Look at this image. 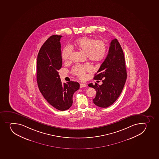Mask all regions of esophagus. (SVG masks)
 Listing matches in <instances>:
<instances>
[{
  "label": "esophagus",
  "mask_w": 159,
  "mask_h": 159,
  "mask_svg": "<svg viewBox=\"0 0 159 159\" xmlns=\"http://www.w3.org/2000/svg\"><path fill=\"white\" fill-rule=\"evenodd\" d=\"M87 86V84H86V83H80V88H84V87H86Z\"/></svg>",
  "instance_id": "1"
}]
</instances>
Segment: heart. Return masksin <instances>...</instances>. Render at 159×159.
I'll return each instance as SVG.
<instances>
[{
	"label": "heart",
	"instance_id": "b5f03b06",
	"mask_svg": "<svg viewBox=\"0 0 159 159\" xmlns=\"http://www.w3.org/2000/svg\"><path fill=\"white\" fill-rule=\"evenodd\" d=\"M76 47L85 52L86 57L93 61H99L104 57L107 52V45L102 41H96L89 37L80 38L75 43ZM73 52L71 46L67 45L62 50V58L65 61L69 60ZM92 67L89 63L75 65L73 67L71 72L80 79H84L86 72L90 71Z\"/></svg>",
	"mask_w": 159,
	"mask_h": 159
}]
</instances>
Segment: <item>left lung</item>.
Masks as SVG:
<instances>
[{"label": "left lung", "instance_id": "obj_1", "mask_svg": "<svg viewBox=\"0 0 159 159\" xmlns=\"http://www.w3.org/2000/svg\"><path fill=\"white\" fill-rule=\"evenodd\" d=\"M94 79L102 82L101 85L97 83L88 85L96 90L94 104L103 108L112 105L121 94L127 79L124 55L116 39L111 42L107 56Z\"/></svg>", "mask_w": 159, "mask_h": 159}]
</instances>
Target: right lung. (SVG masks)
<instances>
[{"instance_id":"obj_1","label":"right lung","mask_w":159,"mask_h":159,"mask_svg":"<svg viewBox=\"0 0 159 159\" xmlns=\"http://www.w3.org/2000/svg\"><path fill=\"white\" fill-rule=\"evenodd\" d=\"M62 35H53L46 40L38 53L36 79L39 91L46 100L60 111L67 110L73 104V96L79 89L77 82L62 83L59 75L62 67Z\"/></svg>"}]
</instances>
